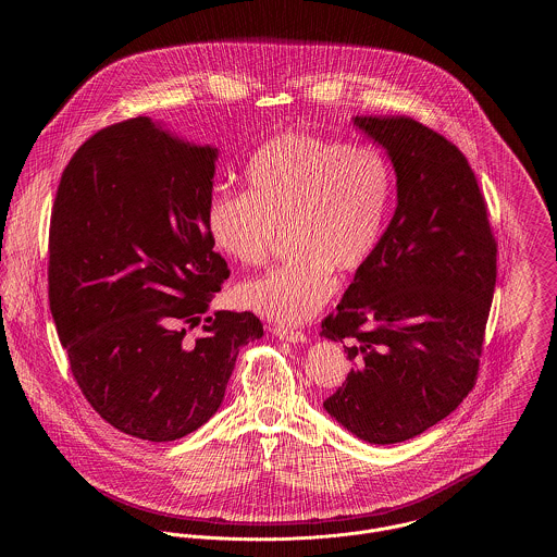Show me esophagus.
Wrapping results in <instances>:
<instances>
[{"mask_svg":"<svg viewBox=\"0 0 557 557\" xmlns=\"http://www.w3.org/2000/svg\"><path fill=\"white\" fill-rule=\"evenodd\" d=\"M273 334H275L280 341H288V343H307V334H305V332L290 330V327H284V325H275V327H273Z\"/></svg>","mask_w":557,"mask_h":557,"instance_id":"1","label":"esophagus"}]
</instances>
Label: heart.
I'll use <instances>...</instances> for the list:
<instances>
[{
    "label": "heart",
    "mask_w": 557,
    "mask_h": 557,
    "mask_svg": "<svg viewBox=\"0 0 557 557\" xmlns=\"http://www.w3.org/2000/svg\"><path fill=\"white\" fill-rule=\"evenodd\" d=\"M244 184V194H212L211 244L227 259L257 267L288 232L290 263L242 282L236 296L271 321L305 323L334 296L336 271L348 275L370 261L391 209V164L371 146L280 133L248 159Z\"/></svg>",
    "instance_id": "obj_1"
}]
</instances>
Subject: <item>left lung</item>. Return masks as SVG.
<instances>
[{
	"mask_svg": "<svg viewBox=\"0 0 557 557\" xmlns=\"http://www.w3.org/2000/svg\"><path fill=\"white\" fill-rule=\"evenodd\" d=\"M397 173V209L321 336L352 361L325 411L371 445L445 420L476 384L497 242L468 159L409 116H355Z\"/></svg>",
	"mask_w": 557,
	"mask_h": 557,
	"instance_id": "obj_1",
	"label": "left lung"
}]
</instances>
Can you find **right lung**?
Instances as JSON below:
<instances>
[{
  "label": "right lung",
  "mask_w": 557,
  "mask_h": 557,
  "mask_svg": "<svg viewBox=\"0 0 557 557\" xmlns=\"http://www.w3.org/2000/svg\"><path fill=\"white\" fill-rule=\"evenodd\" d=\"M216 148L148 116L94 133L66 164L50 221V311L87 403L152 443L207 424L239 346L263 336L255 313L216 311L230 277L207 230Z\"/></svg>",
  "instance_id": "right-lung-1"
}]
</instances>
